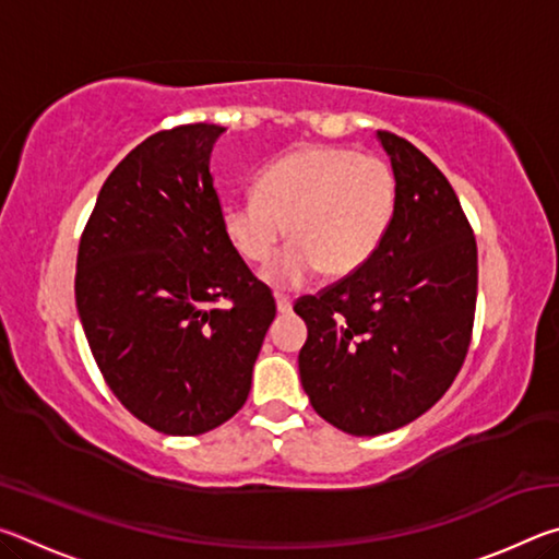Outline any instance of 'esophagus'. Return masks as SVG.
Wrapping results in <instances>:
<instances>
[{
    "mask_svg": "<svg viewBox=\"0 0 559 559\" xmlns=\"http://www.w3.org/2000/svg\"><path fill=\"white\" fill-rule=\"evenodd\" d=\"M276 310H278L281 316L290 313V310H293V300H290L288 296H281V293H278V296H276Z\"/></svg>",
    "mask_w": 559,
    "mask_h": 559,
    "instance_id": "1",
    "label": "esophagus"
}]
</instances>
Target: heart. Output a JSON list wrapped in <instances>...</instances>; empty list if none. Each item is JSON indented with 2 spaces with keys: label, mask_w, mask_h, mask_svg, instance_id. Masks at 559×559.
I'll list each match as a JSON object with an SVG mask.
<instances>
[{
  "label": "heart",
  "mask_w": 559,
  "mask_h": 559,
  "mask_svg": "<svg viewBox=\"0 0 559 559\" xmlns=\"http://www.w3.org/2000/svg\"><path fill=\"white\" fill-rule=\"evenodd\" d=\"M396 212V177L353 147L306 145L273 159L251 200L222 206V231L246 263H263L288 226L293 241L261 271L271 288H300L316 273L353 276L370 261Z\"/></svg>",
  "instance_id": "1"
}]
</instances>
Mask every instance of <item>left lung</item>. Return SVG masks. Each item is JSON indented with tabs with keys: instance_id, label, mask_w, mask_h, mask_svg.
<instances>
[{
	"instance_id": "obj_1",
	"label": "left lung",
	"mask_w": 559,
	"mask_h": 559,
	"mask_svg": "<svg viewBox=\"0 0 559 559\" xmlns=\"http://www.w3.org/2000/svg\"><path fill=\"white\" fill-rule=\"evenodd\" d=\"M396 177V212L374 257L296 302L308 340L298 372L313 409L353 437H380L437 404L468 353L476 239L431 159L377 130Z\"/></svg>"
}]
</instances>
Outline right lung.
<instances>
[{"label": "right lung", "mask_w": 559, "mask_h": 559, "mask_svg": "<svg viewBox=\"0 0 559 559\" xmlns=\"http://www.w3.org/2000/svg\"><path fill=\"white\" fill-rule=\"evenodd\" d=\"M224 128L155 132L112 169L79 243L75 308L112 394L169 437L229 421L276 318L222 231L210 173Z\"/></svg>", "instance_id": "right-lung-1"}]
</instances>
